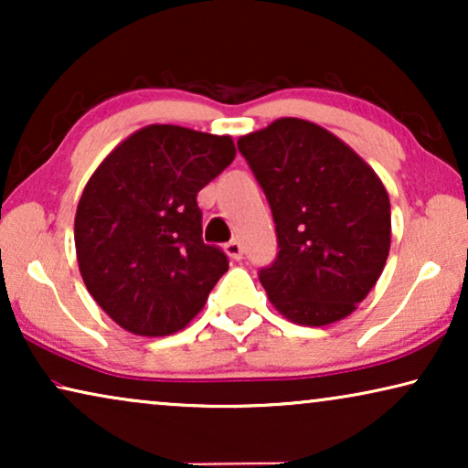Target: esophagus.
I'll use <instances>...</instances> for the list:
<instances>
[{"mask_svg": "<svg viewBox=\"0 0 468 468\" xmlns=\"http://www.w3.org/2000/svg\"><path fill=\"white\" fill-rule=\"evenodd\" d=\"M226 253L232 260H240L242 258V245H240L239 240H229L228 245H226Z\"/></svg>", "mask_w": 468, "mask_h": 468, "instance_id": "34e87169", "label": "esophagus"}]
</instances>
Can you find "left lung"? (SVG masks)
<instances>
[{
  "instance_id": "8db88e82",
  "label": "left lung",
  "mask_w": 468,
  "mask_h": 468,
  "mask_svg": "<svg viewBox=\"0 0 468 468\" xmlns=\"http://www.w3.org/2000/svg\"><path fill=\"white\" fill-rule=\"evenodd\" d=\"M277 223L279 255L260 283L281 315L328 325L357 309L381 277L392 240L377 172L335 133L283 117L239 138Z\"/></svg>"
}]
</instances>
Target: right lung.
Segmentation results:
<instances>
[{"instance_id":"1","label":"right lung","mask_w":468,"mask_h":468,"mask_svg":"<svg viewBox=\"0 0 468 468\" xmlns=\"http://www.w3.org/2000/svg\"><path fill=\"white\" fill-rule=\"evenodd\" d=\"M236 157L232 136L146 125L119 143L82 189L76 260L121 328L168 336L204 309L228 255L202 240L197 191Z\"/></svg>"}]
</instances>
